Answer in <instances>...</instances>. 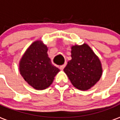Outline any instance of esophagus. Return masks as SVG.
<instances>
[{"label": "esophagus", "mask_w": 120, "mask_h": 120, "mask_svg": "<svg viewBox=\"0 0 120 120\" xmlns=\"http://www.w3.org/2000/svg\"><path fill=\"white\" fill-rule=\"evenodd\" d=\"M65 65H66V64H65V63L64 64H63V65L59 66V68H60L61 70H63V69H64V68H65Z\"/></svg>", "instance_id": "esophagus-1"}]
</instances>
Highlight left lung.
Returning a JSON list of instances; mask_svg holds the SVG:
<instances>
[{
	"label": "left lung",
	"instance_id": "1",
	"mask_svg": "<svg viewBox=\"0 0 120 120\" xmlns=\"http://www.w3.org/2000/svg\"><path fill=\"white\" fill-rule=\"evenodd\" d=\"M71 57L64 72L74 87L82 90H88L101 76L100 60L86 44L72 46Z\"/></svg>",
	"mask_w": 120,
	"mask_h": 120
}]
</instances>
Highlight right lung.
<instances>
[{
  "instance_id": "obj_1",
  "label": "right lung",
  "mask_w": 120,
  "mask_h": 120,
  "mask_svg": "<svg viewBox=\"0 0 120 120\" xmlns=\"http://www.w3.org/2000/svg\"><path fill=\"white\" fill-rule=\"evenodd\" d=\"M47 46L42 41H35L23 55L19 70L26 82L37 90L47 88L60 69L52 65L47 55Z\"/></svg>"
}]
</instances>
